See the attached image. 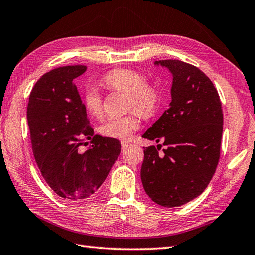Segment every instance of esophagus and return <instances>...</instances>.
<instances>
[{
	"label": "esophagus",
	"instance_id": "esophagus-1",
	"mask_svg": "<svg viewBox=\"0 0 255 255\" xmlns=\"http://www.w3.org/2000/svg\"><path fill=\"white\" fill-rule=\"evenodd\" d=\"M121 146H122V149L124 150V149L128 148V147L129 146V144L127 143V142H121Z\"/></svg>",
	"mask_w": 255,
	"mask_h": 255
}]
</instances>
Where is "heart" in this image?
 Returning <instances> with one entry per match:
<instances>
[{"instance_id":"obj_1","label":"heart","mask_w":255,"mask_h":255,"mask_svg":"<svg viewBox=\"0 0 255 255\" xmlns=\"http://www.w3.org/2000/svg\"><path fill=\"white\" fill-rule=\"evenodd\" d=\"M107 88L127 94L128 109H135L144 116H150L157 109L160 100L159 90L155 85L146 83L139 72L119 69L108 73L103 80ZM84 108L88 115L100 117L103 113V98L95 87H88L84 94ZM140 127L137 112L121 118H109L98 127V132L105 137L113 139H131L134 132Z\"/></svg>"}]
</instances>
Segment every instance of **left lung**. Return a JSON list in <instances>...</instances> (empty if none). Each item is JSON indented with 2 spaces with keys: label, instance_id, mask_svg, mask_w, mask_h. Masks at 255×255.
I'll return each instance as SVG.
<instances>
[{
  "label": "left lung",
  "instance_id": "obj_1",
  "mask_svg": "<svg viewBox=\"0 0 255 255\" xmlns=\"http://www.w3.org/2000/svg\"><path fill=\"white\" fill-rule=\"evenodd\" d=\"M172 75L168 110L143 134L163 140L144 149L140 179L157 204L177 207L203 193L216 170L223 135V109L212 81L196 66L179 60L155 61Z\"/></svg>",
  "mask_w": 255,
  "mask_h": 255
}]
</instances>
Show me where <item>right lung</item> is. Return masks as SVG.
Masks as SVG:
<instances>
[{
    "mask_svg": "<svg viewBox=\"0 0 255 255\" xmlns=\"http://www.w3.org/2000/svg\"><path fill=\"white\" fill-rule=\"evenodd\" d=\"M87 67L70 65L46 73L33 86L27 107L32 152L43 179L70 201L92 196L104 183L121 151L118 139L94 135L75 78ZM83 138L92 148L78 150Z\"/></svg>",
    "mask_w": 255,
    "mask_h": 255,
    "instance_id": "right-lung-1",
    "label": "right lung"
}]
</instances>
